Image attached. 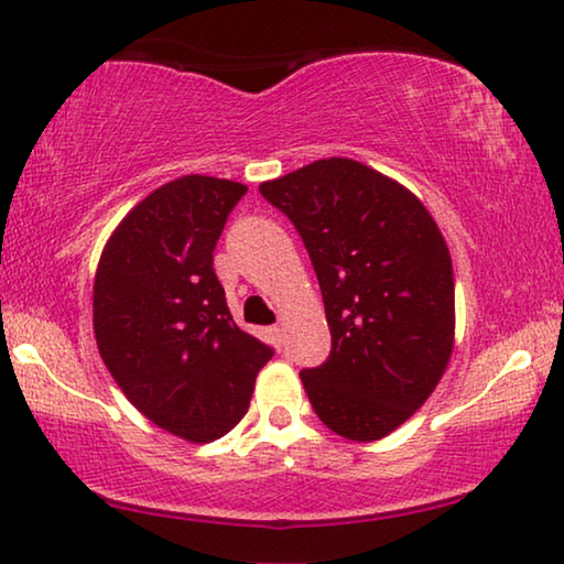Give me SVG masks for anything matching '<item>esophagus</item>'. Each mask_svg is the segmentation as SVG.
<instances>
[{
  "mask_svg": "<svg viewBox=\"0 0 564 564\" xmlns=\"http://www.w3.org/2000/svg\"><path fill=\"white\" fill-rule=\"evenodd\" d=\"M268 332H271V339H273L275 347L281 349V344H283V329H281V326H271V329H268Z\"/></svg>",
  "mask_w": 564,
  "mask_h": 564,
  "instance_id": "obj_1",
  "label": "esophagus"
}]
</instances>
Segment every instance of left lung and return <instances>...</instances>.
Wrapping results in <instances>:
<instances>
[{
	"label": "left lung",
	"mask_w": 564,
	"mask_h": 564,
	"mask_svg": "<svg viewBox=\"0 0 564 564\" xmlns=\"http://www.w3.org/2000/svg\"><path fill=\"white\" fill-rule=\"evenodd\" d=\"M293 223L324 296L332 351L301 369L311 408L349 441H380L431 398L456 332L453 265L413 192L355 159L260 184Z\"/></svg>",
	"instance_id": "left-lung-1"
}]
</instances>
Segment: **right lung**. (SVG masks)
<instances>
[{
  "mask_svg": "<svg viewBox=\"0 0 564 564\" xmlns=\"http://www.w3.org/2000/svg\"><path fill=\"white\" fill-rule=\"evenodd\" d=\"M240 182L187 174L141 199L108 238L94 332L108 372L151 423L189 443L223 438L248 413L273 349L232 322L213 250Z\"/></svg>",
  "mask_w": 564,
  "mask_h": 564,
  "instance_id": "right-lung-1",
  "label": "right lung"
}]
</instances>
